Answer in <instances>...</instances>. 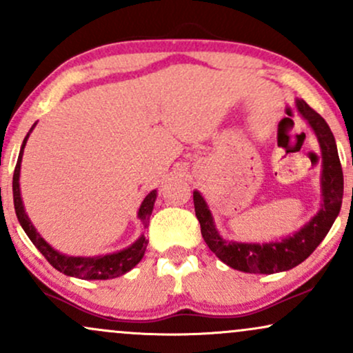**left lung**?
<instances>
[{
    "mask_svg": "<svg viewBox=\"0 0 353 353\" xmlns=\"http://www.w3.org/2000/svg\"><path fill=\"white\" fill-rule=\"evenodd\" d=\"M297 109L317 134L322 149V196L319 214L292 237L269 244H242L229 242L217 234L212 216L204 197L194 192V209L201 224V234L209 249L232 269L249 274H274L302 264L327 236L339 216L343 197V172L340 165L337 144L329 124L303 99H297Z\"/></svg>",
    "mask_w": 353,
    "mask_h": 353,
    "instance_id": "obj_1",
    "label": "left lung"
}]
</instances>
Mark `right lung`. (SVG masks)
<instances>
[{"label": "right lung", "mask_w": 353, "mask_h": 353, "mask_svg": "<svg viewBox=\"0 0 353 353\" xmlns=\"http://www.w3.org/2000/svg\"><path fill=\"white\" fill-rule=\"evenodd\" d=\"M33 129V128H31ZM30 136V134H28ZM28 136L24 137L21 151H19V157L18 163H16L14 168V174H13V199H14V210L16 216H18L19 224L26 232V236L31 239V242L36 245V249L41 252L46 261L54 267L56 270L59 272L71 275V277H78V279H89V281H106V279H114L119 277L125 272L132 269L136 264H139V261L143 259V255L145 252V247H148V239L144 236H141L137 241L128 249L121 250V252L116 254H109V255H103V257H68V255L59 254L58 250H54L52 247L48 244L44 239L36 232V229L33 228V224L28 219L26 212H24L23 208V201H21V194H19V169H21V159H23V149L26 145ZM154 202H156V190L149 192L145 196V199L141 204L139 216L141 221H143L144 228H148L149 217L152 214V208Z\"/></svg>", "instance_id": "1"}]
</instances>
